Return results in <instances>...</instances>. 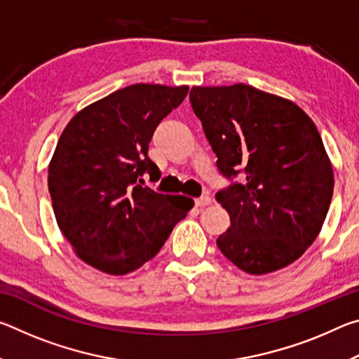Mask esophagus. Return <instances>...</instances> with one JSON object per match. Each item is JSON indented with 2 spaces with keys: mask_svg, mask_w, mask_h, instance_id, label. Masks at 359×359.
I'll list each match as a JSON object with an SVG mask.
<instances>
[{
  "mask_svg": "<svg viewBox=\"0 0 359 359\" xmlns=\"http://www.w3.org/2000/svg\"><path fill=\"white\" fill-rule=\"evenodd\" d=\"M212 203L210 196H208V194H204V196L194 199V204L198 205V208H204V205H209Z\"/></svg>",
  "mask_w": 359,
  "mask_h": 359,
  "instance_id": "obj_1",
  "label": "esophagus"
}]
</instances>
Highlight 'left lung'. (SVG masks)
Here are the masks:
<instances>
[{
  "instance_id": "left-lung-1",
  "label": "left lung",
  "mask_w": 359,
  "mask_h": 359,
  "mask_svg": "<svg viewBox=\"0 0 359 359\" xmlns=\"http://www.w3.org/2000/svg\"><path fill=\"white\" fill-rule=\"evenodd\" d=\"M190 102L229 180L215 194L231 218L220 252L253 276L291 264L317 239L332 198L317 126L294 102L245 83L193 87Z\"/></svg>"
}]
</instances>
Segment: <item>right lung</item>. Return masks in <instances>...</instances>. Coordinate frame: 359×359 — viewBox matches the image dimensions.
<instances>
[{
    "instance_id": "obj_1",
    "label": "right lung",
    "mask_w": 359,
    "mask_h": 359,
    "mask_svg": "<svg viewBox=\"0 0 359 359\" xmlns=\"http://www.w3.org/2000/svg\"><path fill=\"white\" fill-rule=\"evenodd\" d=\"M188 87L136 83L82 109L58 139L48 191L60 229L85 263L123 276L160 252L193 199L156 193L149 144Z\"/></svg>"
}]
</instances>
